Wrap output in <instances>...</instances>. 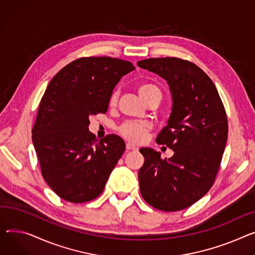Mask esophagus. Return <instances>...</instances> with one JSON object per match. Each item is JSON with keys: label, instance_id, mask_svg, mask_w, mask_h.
<instances>
[{"label": "esophagus", "instance_id": "obj_1", "mask_svg": "<svg viewBox=\"0 0 255 255\" xmlns=\"http://www.w3.org/2000/svg\"><path fill=\"white\" fill-rule=\"evenodd\" d=\"M137 146L135 145V144H133V143H131V142H128L127 144H126V149H128V150H137Z\"/></svg>", "mask_w": 255, "mask_h": 255}]
</instances>
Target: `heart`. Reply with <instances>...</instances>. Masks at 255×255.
<instances>
[{
  "label": "heart",
  "mask_w": 255,
  "mask_h": 255,
  "mask_svg": "<svg viewBox=\"0 0 255 255\" xmlns=\"http://www.w3.org/2000/svg\"><path fill=\"white\" fill-rule=\"evenodd\" d=\"M139 96L144 100H148L150 97L154 96H160L161 97V91L160 89L154 84L150 83H143L140 84L137 88ZM118 99V92L115 91L111 98H110V105L113 107L117 104ZM150 130V125L146 122H127L123 124L119 131H120L122 136L132 142H141L145 139L146 134Z\"/></svg>",
  "instance_id": "1"
}]
</instances>
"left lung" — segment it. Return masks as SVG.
I'll list each match as a JSON object with an SVG mask.
<instances>
[{
  "label": "left lung",
  "instance_id": "obj_1",
  "mask_svg": "<svg viewBox=\"0 0 255 255\" xmlns=\"http://www.w3.org/2000/svg\"><path fill=\"white\" fill-rule=\"evenodd\" d=\"M137 65L167 81L172 111L157 136L174 155L161 159L149 147L139 151L140 194L162 211H178L204 197L216 177L228 139V119L215 85L199 66L175 57L148 58Z\"/></svg>",
  "mask_w": 255,
  "mask_h": 255
}]
</instances>
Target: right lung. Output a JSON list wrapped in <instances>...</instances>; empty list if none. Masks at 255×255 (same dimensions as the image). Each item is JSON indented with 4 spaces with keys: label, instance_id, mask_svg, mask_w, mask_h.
Masks as SVG:
<instances>
[{
    "label": "right lung",
    "instance_id": "obj_1",
    "mask_svg": "<svg viewBox=\"0 0 255 255\" xmlns=\"http://www.w3.org/2000/svg\"><path fill=\"white\" fill-rule=\"evenodd\" d=\"M135 70L126 60L83 57L65 65L48 84L32 128L44 179L61 199L84 203L105 190L125 150L116 134L97 141L89 117L107 113L113 90Z\"/></svg>",
    "mask_w": 255,
    "mask_h": 255
}]
</instances>
